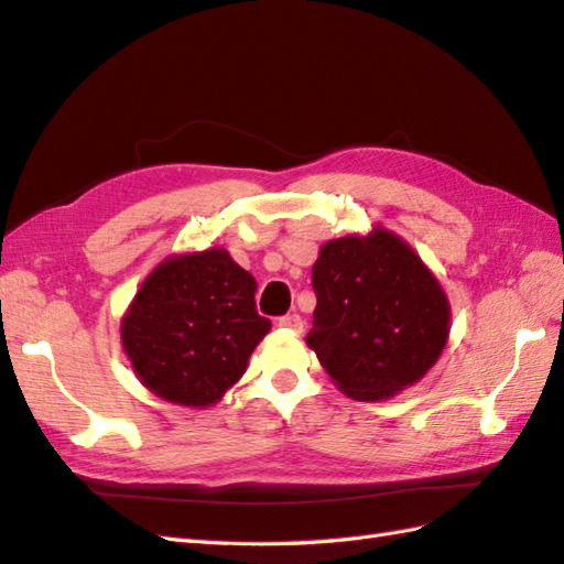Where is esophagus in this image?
Segmentation results:
<instances>
[{
    "label": "esophagus",
    "mask_w": 564,
    "mask_h": 564,
    "mask_svg": "<svg viewBox=\"0 0 564 564\" xmlns=\"http://www.w3.org/2000/svg\"><path fill=\"white\" fill-rule=\"evenodd\" d=\"M279 327L291 329V332H303V317L301 315H283L279 317Z\"/></svg>",
    "instance_id": "esophagus-1"
}]
</instances>
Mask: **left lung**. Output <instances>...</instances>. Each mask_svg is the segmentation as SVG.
<instances>
[{
	"label": "left lung",
	"instance_id": "left-lung-1",
	"mask_svg": "<svg viewBox=\"0 0 564 564\" xmlns=\"http://www.w3.org/2000/svg\"><path fill=\"white\" fill-rule=\"evenodd\" d=\"M313 291L317 307L307 346L354 400H386L412 386L446 346V293L388 230L322 247Z\"/></svg>",
	"mask_w": 564,
	"mask_h": 564
}]
</instances>
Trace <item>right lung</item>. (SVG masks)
Returning <instances> with one entry per match:
<instances>
[{
    "label": "right lung",
    "instance_id": "obj_1",
    "mask_svg": "<svg viewBox=\"0 0 564 564\" xmlns=\"http://www.w3.org/2000/svg\"><path fill=\"white\" fill-rule=\"evenodd\" d=\"M257 281L225 249L174 257L142 283L121 325L135 373L160 398L206 406L242 378L271 329L257 313Z\"/></svg>",
    "mask_w": 564,
    "mask_h": 564
}]
</instances>
